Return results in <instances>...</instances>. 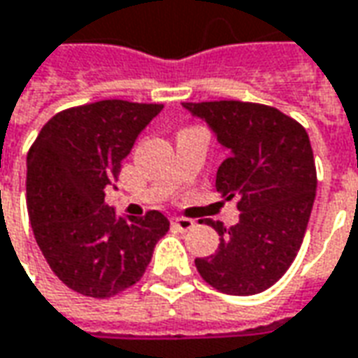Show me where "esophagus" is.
<instances>
[{"label":"esophagus","instance_id":"esophagus-1","mask_svg":"<svg viewBox=\"0 0 358 358\" xmlns=\"http://www.w3.org/2000/svg\"><path fill=\"white\" fill-rule=\"evenodd\" d=\"M172 225L178 231H189L196 227V221L188 220V217H174V220H172Z\"/></svg>","mask_w":358,"mask_h":358}]
</instances>
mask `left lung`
Listing matches in <instances>:
<instances>
[{"label": "left lung", "mask_w": 358, "mask_h": 358, "mask_svg": "<svg viewBox=\"0 0 358 358\" xmlns=\"http://www.w3.org/2000/svg\"><path fill=\"white\" fill-rule=\"evenodd\" d=\"M208 123L229 157L215 188L239 198V223L208 221L220 235L215 255L196 259L201 278L231 296H252L284 276L300 250L317 176L306 129L276 108L245 101L182 103Z\"/></svg>", "instance_id": "8db88e82"}]
</instances>
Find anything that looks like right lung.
I'll return each mask as SVG.
<instances>
[{"instance_id": "right-lung-1", "label": "right lung", "mask_w": 358, "mask_h": 358, "mask_svg": "<svg viewBox=\"0 0 358 358\" xmlns=\"http://www.w3.org/2000/svg\"><path fill=\"white\" fill-rule=\"evenodd\" d=\"M159 103L103 99L60 111L27 155V210L36 245L68 288L109 298L141 280L169 231L160 211L117 217L106 203L121 162Z\"/></svg>"}]
</instances>
